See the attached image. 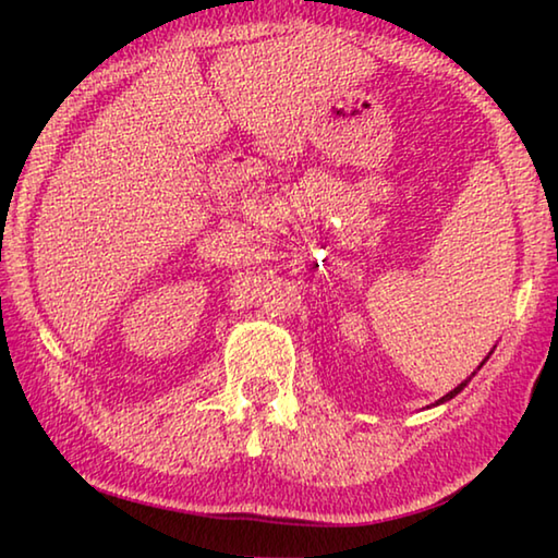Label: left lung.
Here are the masks:
<instances>
[{"label": "left lung", "mask_w": 558, "mask_h": 558, "mask_svg": "<svg viewBox=\"0 0 558 558\" xmlns=\"http://www.w3.org/2000/svg\"><path fill=\"white\" fill-rule=\"evenodd\" d=\"M489 354H493V352H489ZM485 359H489V356H485ZM483 364H485V362H483ZM483 364H480V366H483ZM472 376H475V374H472ZM472 376H470V379H472ZM470 379H465V381H462V384H458V386H456V389H452L450 393H446V396H442V399H440V401H436V403H446V401H450V399H452V396H458V393H460L462 389H465V386H468V381H470Z\"/></svg>", "instance_id": "obj_1"}]
</instances>
